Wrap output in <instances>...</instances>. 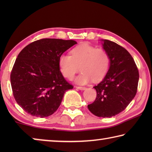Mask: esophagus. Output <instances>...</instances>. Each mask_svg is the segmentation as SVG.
<instances>
[{"mask_svg": "<svg viewBox=\"0 0 152 152\" xmlns=\"http://www.w3.org/2000/svg\"><path fill=\"white\" fill-rule=\"evenodd\" d=\"M76 88L78 90H80V91H84V90L86 89V87H82V86H76Z\"/></svg>", "mask_w": 152, "mask_h": 152, "instance_id": "obj_1", "label": "esophagus"}]
</instances>
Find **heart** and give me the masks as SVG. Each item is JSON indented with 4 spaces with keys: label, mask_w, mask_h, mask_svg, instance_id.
I'll return each instance as SVG.
<instances>
[{
    "label": "heart",
    "mask_w": 152,
    "mask_h": 152,
    "mask_svg": "<svg viewBox=\"0 0 152 152\" xmlns=\"http://www.w3.org/2000/svg\"><path fill=\"white\" fill-rule=\"evenodd\" d=\"M71 54L64 53L60 56L59 67L63 76L70 80L78 72L80 67L82 72L75 78L77 84H86L92 80L101 81L109 71L110 58L102 49L85 43L74 48Z\"/></svg>",
    "instance_id": "b5f03b06"
}]
</instances>
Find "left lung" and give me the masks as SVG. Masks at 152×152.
Instances as JSON below:
<instances>
[{
	"instance_id": "obj_1",
	"label": "left lung",
	"mask_w": 152,
	"mask_h": 152,
	"mask_svg": "<svg viewBox=\"0 0 152 152\" xmlns=\"http://www.w3.org/2000/svg\"><path fill=\"white\" fill-rule=\"evenodd\" d=\"M110 58V66L103 80L94 86L96 98L88 105L90 111L100 117H111L122 112L137 93L139 72L132 56L116 43L101 39Z\"/></svg>"
}]
</instances>
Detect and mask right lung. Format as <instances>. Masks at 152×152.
<instances>
[{
	"label": "right lung",
	"mask_w": 152,
	"mask_h": 152,
	"mask_svg": "<svg viewBox=\"0 0 152 152\" xmlns=\"http://www.w3.org/2000/svg\"><path fill=\"white\" fill-rule=\"evenodd\" d=\"M74 40L42 39L30 43L19 53L11 74L13 96L31 115L50 116L56 112L66 91L72 89L61 74L59 58Z\"/></svg>",
	"instance_id": "add662e5"
}]
</instances>
